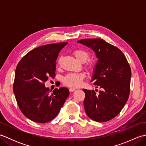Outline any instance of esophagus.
<instances>
[{"label": "esophagus", "instance_id": "esophagus-1", "mask_svg": "<svg viewBox=\"0 0 146 146\" xmlns=\"http://www.w3.org/2000/svg\"><path fill=\"white\" fill-rule=\"evenodd\" d=\"M69 90H70V92H74V91H75L76 89H75V88H70L69 89Z\"/></svg>", "mask_w": 146, "mask_h": 146}]
</instances>
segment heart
Instances as JSON below:
<instances>
[{"mask_svg": "<svg viewBox=\"0 0 146 146\" xmlns=\"http://www.w3.org/2000/svg\"><path fill=\"white\" fill-rule=\"evenodd\" d=\"M73 54L77 60L82 63H84L89 58L88 52L82 49H76L75 51H74ZM86 66L89 69H93L94 68V64L92 63H88ZM83 78H84V75L82 73H69L63 78V83L64 85L70 87H77L81 84Z\"/></svg>", "mask_w": 146, "mask_h": 146, "instance_id": "heart-1", "label": "heart"}]
</instances>
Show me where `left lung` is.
Returning <instances> with one entry per match:
<instances>
[{
	"label": "left lung",
	"mask_w": 146,
	"mask_h": 146,
	"mask_svg": "<svg viewBox=\"0 0 146 146\" xmlns=\"http://www.w3.org/2000/svg\"><path fill=\"white\" fill-rule=\"evenodd\" d=\"M92 49L98 61L91 82L102 90L83 89V105L88 117L98 122H106L119 114L128 100L131 70L120 49L102 39H85L77 41Z\"/></svg>",
	"instance_id": "1"
}]
</instances>
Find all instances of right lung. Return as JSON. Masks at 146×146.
<instances>
[{
    "label": "right lung",
    "instance_id": "right-lung-1",
    "mask_svg": "<svg viewBox=\"0 0 146 146\" xmlns=\"http://www.w3.org/2000/svg\"><path fill=\"white\" fill-rule=\"evenodd\" d=\"M68 42L44 45L24 56L15 69L13 90L18 106L24 115L38 123L56 117L69 96L67 88H55L49 95L44 82L54 78L56 59Z\"/></svg>",
    "mask_w": 146,
    "mask_h": 146
}]
</instances>
